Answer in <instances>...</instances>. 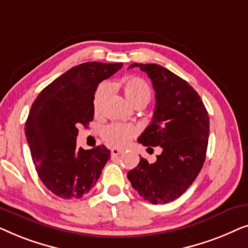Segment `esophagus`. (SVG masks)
Wrapping results in <instances>:
<instances>
[{"instance_id": "esophagus-1", "label": "esophagus", "mask_w": 248, "mask_h": 248, "mask_svg": "<svg viewBox=\"0 0 248 248\" xmlns=\"http://www.w3.org/2000/svg\"><path fill=\"white\" fill-rule=\"evenodd\" d=\"M110 152H111V155H121L122 152H123V150H121V149H117V148H111Z\"/></svg>"}]
</instances>
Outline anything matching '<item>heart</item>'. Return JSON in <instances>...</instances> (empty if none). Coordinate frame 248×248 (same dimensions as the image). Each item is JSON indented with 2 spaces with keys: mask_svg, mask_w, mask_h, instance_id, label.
I'll use <instances>...</instances> for the list:
<instances>
[{
  "mask_svg": "<svg viewBox=\"0 0 248 248\" xmlns=\"http://www.w3.org/2000/svg\"><path fill=\"white\" fill-rule=\"evenodd\" d=\"M110 91L109 83L103 82L100 83L94 91L93 94V108L98 111L103 106L105 99H106ZM123 91L125 97L131 101L132 104H143L145 105L150 100L152 96L151 89L149 84L143 79L138 77L128 78L123 82ZM138 134V128L133 125L113 123L107 125L101 132L103 139L108 144L114 145V147H123Z\"/></svg>",
  "mask_w": 248,
  "mask_h": 248,
  "instance_id": "1",
  "label": "heart"
}]
</instances>
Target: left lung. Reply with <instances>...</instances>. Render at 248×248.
<instances>
[{
    "label": "left lung",
    "mask_w": 248,
    "mask_h": 248,
    "mask_svg": "<svg viewBox=\"0 0 248 248\" xmlns=\"http://www.w3.org/2000/svg\"><path fill=\"white\" fill-rule=\"evenodd\" d=\"M151 79L155 108L150 125L138 141L162 149L157 161L141 158L127 172L135 191L152 204L179 198L198 177L205 160L210 123L208 111L192 86L158 64L133 63Z\"/></svg>",
    "instance_id": "8db88e82"
}]
</instances>
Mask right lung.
<instances>
[{
	"label": "right lung",
	"mask_w": 248,
	"mask_h": 248,
	"mask_svg": "<svg viewBox=\"0 0 248 248\" xmlns=\"http://www.w3.org/2000/svg\"><path fill=\"white\" fill-rule=\"evenodd\" d=\"M122 63L87 62L72 67L40 91L26 121L37 174L44 185L64 200L82 198L96 184L110 150L98 145L77 148L80 125L93 120L98 84L113 76Z\"/></svg>",
	"instance_id": "1"
}]
</instances>
